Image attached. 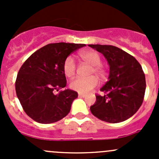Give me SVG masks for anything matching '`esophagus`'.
I'll return each mask as SVG.
<instances>
[{"instance_id": "1", "label": "esophagus", "mask_w": 159, "mask_h": 159, "mask_svg": "<svg viewBox=\"0 0 159 159\" xmlns=\"http://www.w3.org/2000/svg\"><path fill=\"white\" fill-rule=\"evenodd\" d=\"M78 96L81 98H84L86 96L85 94H83V93H78Z\"/></svg>"}]
</instances>
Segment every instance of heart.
Returning <instances> with one entry per match:
<instances>
[{"instance_id": "heart-1", "label": "heart", "mask_w": 159, "mask_h": 159, "mask_svg": "<svg viewBox=\"0 0 159 159\" xmlns=\"http://www.w3.org/2000/svg\"><path fill=\"white\" fill-rule=\"evenodd\" d=\"M79 57L84 63L91 66V68L90 69V75H91L93 74H96L102 79L105 78V67L101 64L102 57L97 51H91V50L83 51L79 53ZM63 71L65 76L69 78H73L75 75L76 65L72 57H68L65 60L63 64ZM98 84V78L94 76H91L88 78H75L70 82V87L71 89L79 93H87L97 87Z\"/></svg>"}]
</instances>
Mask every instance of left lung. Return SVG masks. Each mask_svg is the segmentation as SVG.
I'll list each match as a JSON object with an SVG mask.
<instances>
[{"mask_svg": "<svg viewBox=\"0 0 159 159\" xmlns=\"http://www.w3.org/2000/svg\"><path fill=\"white\" fill-rule=\"evenodd\" d=\"M102 53L110 67L108 81L96 94L90 110L93 115L108 123H119L137 112L145 97V76L139 62L123 50L112 45L89 44Z\"/></svg>", "mask_w": 159, "mask_h": 159, "instance_id": "left-lung-1", "label": "left lung"}]
</instances>
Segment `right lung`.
Masks as SVG:
<instances>
[{"mask_svg": "<svg viewBox=\"0 0 159 159\" xmlns=\"http://www.w3.org/2000/svg\"><path fill=\"white\" fill-rule=\"evenodd\" d=\"M84 46L48 44L33 53L20 67L15 81L16 94L25 113L34 121L51 124L69 113L78 92L61 90L67 84L63 64L70 54Z\"/></svg>", "mask_w": 159, "mask_h": 159, "instance_id": "add662e5", "label": "right lung"}]
</instances>
